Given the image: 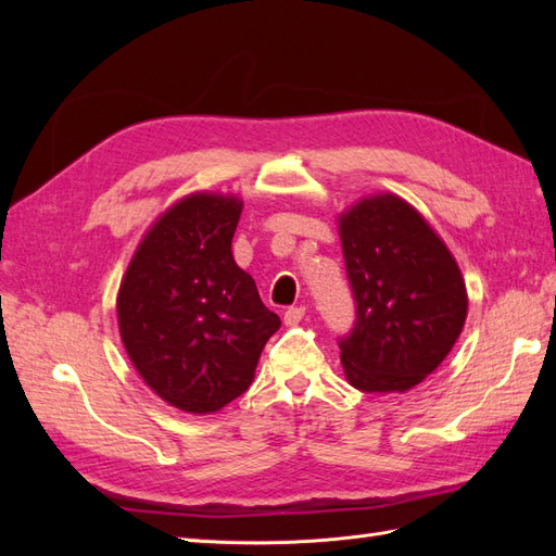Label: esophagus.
<instances>
[{"label": "esophagus", "instance_id": "1", "mask_svg": "<svg viewBox=\"0 0 556 556\" xmlns=\"http://www.w3.org/2000/svg\"><path fill=\"white\" fill-rule=\"evenodd\" d=\"M304 315H306L304 306H292V308H288V311L282 313V323L288 325V327H296L301 319H304Z\"/></svg>", "mask_w": 556, "mask_h": 556}]
</instances>
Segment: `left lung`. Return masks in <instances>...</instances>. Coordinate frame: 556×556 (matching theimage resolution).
<instances>
[{
	"label": "left lung",
	"mask_w": 556,
	"mask_h": 556,
	"mask_svg": "<svg viewBox=\"0 0 556 556\" xmlns=\"http://www.w3.org/2000/svg\"><path fill=\"white\" fill-rule=\"evenodd\" d=\"M355 325L339 339L345 378L362 392H406L433 374L459 339L466 285L445 243L394 194L341 215Z\"/></svg>",
	"instance_id": "1"
}]
</instances>
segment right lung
<instances>
[{"instance_id":"1","label":"right lung","mask_w":556,"mask_h":556,"mask_svg":"<svg viewBox=\"0 0 556 556\" xmlns=\"http://www.w3.org/2000/svg\"><path fill=\"white\" fill-rule=\"evenodd\" d=\"M243 204L190 194L146 233L117 294L131 364L185 413H215L241 396L280 317L231 255Z\"/></svg>"}]
</instances>
